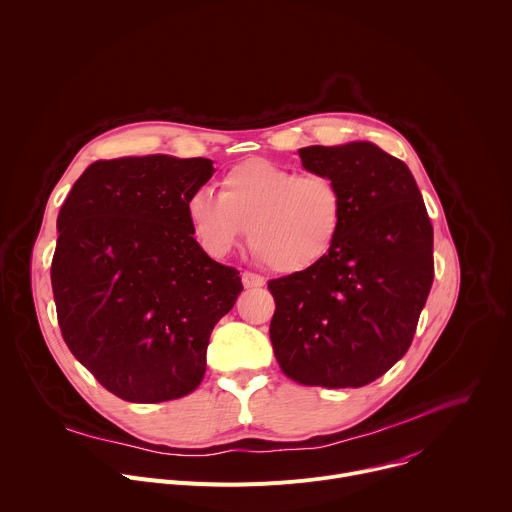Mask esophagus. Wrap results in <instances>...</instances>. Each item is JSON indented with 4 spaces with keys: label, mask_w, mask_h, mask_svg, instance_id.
<instances>
[{
    "label": "esophagus",
    "mask_w": 512,
    "mask_h": 512,
    "mask_svg": "<svg viewBox=\"0 0 512 512\" xmlns=\"http://www.w3.org/2000/svg\"><path fill=\"white\" fill-rule=\"evenodd\" d=\"M241 281H243L245 289H259V287L265 285V279L261 275H257V273H251V271H245L241 275Z\"/></svg>",
    "instance_id": "1"
}]
</instances>
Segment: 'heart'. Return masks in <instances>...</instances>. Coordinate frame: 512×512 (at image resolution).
<instances>
[{
	"label": "heart",
	"mask_w": 512,
	"mask_h": 512,
	"mask_svg": "<svg viewBox=\"0 0 512 512\" xmlns=\"http://www.w3.org/2000/svg\"><path fill=\"white\" fill-rule=\"evenodd\" d=\"M221 192L196 190L186 202L192 235L212 257H227L249 235L253 253L273 271L316 269L344 227V194L322 174H300L265 158L231 166Z\"/></svg>",
	"instance_id": "b5f03b06"
}]
</instances>
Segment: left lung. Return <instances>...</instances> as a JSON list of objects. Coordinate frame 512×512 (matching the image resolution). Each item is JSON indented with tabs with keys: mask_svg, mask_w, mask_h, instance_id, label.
Instances as JSON below:
<instances>
[{
	"mask_svg": "<svg viewBox=\"0 0 512 512\" xmlns=\"http://www.w3.org/2000/svg\"><path fill=\"white\" fill-rule=\"evenodd\" d=\"M302 166L344 194V227L312 271L269 281L281 371L310 387H362L409 350L433 281V227L405 162L371 141L310 145Z\"/></svg>",
	"mask_w": 512,
	"mask_h": 512,
	"instance_id": "obj_1",
	"label": "left lung"
}]
</instances>
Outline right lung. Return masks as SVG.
I'll list each match as a JSON object with an SVG mask.
<instances>
[{
	"label": "right lung",
	"mask_w": 512,
	"mask_h": 512,
	"mask_svg": "<svg viewBox=\"0 0 512 512\" xmlns=\"http://www.w3.org/2000/svg\"><path fill=\"white\" fill-rule=\"evenodd\" d=\"M214 174L206 158L101 160L58 212L50 279L68 350L113 395L162 403L192 393L210 332L243 283L192 237L188 198Z\"/></svg>",
	"instance_id": "right-lung-1"
}]
</instances>
